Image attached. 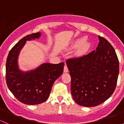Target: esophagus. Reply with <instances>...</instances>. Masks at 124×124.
<instances>
[{
  "instance_id": "esophagus-1",
  "label": "esophagus",
  "mask_w": 124,
  "mask_h": 124,
  "mask_svg": "<svg viewBox=\"0 0 124 124\" xmlns=\"http://www.w3.org/2000/svg\"><path fill=\"white\" fill-rule=\"evenodd\" d=\"M63 72H68V67H67V65H66V63H65V64L64 69H63Z\"/></svg>"
}]
</instances>
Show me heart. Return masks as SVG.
<instances>
[{"label": "heart", "instance_id": "1", "mask_svg": "<svg viewBox=\"0 0 124 124\" xmlns=\"http://www.w3.org/2000/svg\"><path fill=\"white\" fill-rule=\"evenodd\" d=\"M78 47H80L77 51V54L80 56V55L84 54L88 51L91 47V44L89 42H85V38H82L76 40L72 46V48H77Z\"/></svg>", "mask_w": 124, "mask_h": 124}]
</instances>
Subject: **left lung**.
Wrapping results in <instances>:
<instances>
[{"mask_svg":"<svg viewBox=\"0 0 124 124\" xmlns=\"http://www.w3.org/2000/svg\"><path fill=\"white\" fill-rule=\"evenodd\" d=\"M98 38L96 50L67 60L71 95L76 103L85 107H94L107 100L117 83L119 65L115 50L106 39Z\"/></svg>","mask_w":124,"mask_h":124,"instance_id":"left-lung-1","label":"left lung"}]
</instances>
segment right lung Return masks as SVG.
<instances>
[{"mask_svg":"<svg viewBox=\"0 0 124 124\" xmlns=\"http://www.w3.org/2000/svg\"><path fill=\"white\" fill-rule=\"evenodd\" d=\"M40 32L23 37L12 48L6 63V82L15 97L27 105L45 102L48 98L52 86L63 72L64 63H45L36 69L23 72L18 68V57L26 41L39 38Z\"/></svg>","mask_w":124,"mask_h":124,"instance_id":"1","label":"right lung"}]
</instances>
